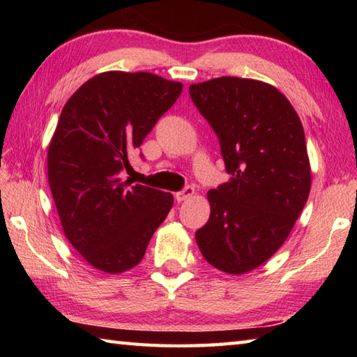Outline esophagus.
<instances>
[{"mask_svg": "<svg viewBox=\"0 0 357 357\" xmlns=\"http://www.w3.org/2000/svg\"><path fill=\"white\" fill-rule=\"evenodd\" d=\"M193 193H195V189H193L192 185H185L183 190L174 193V198H176L178 202H184V200H187V198H190Z\"/></svg>", "mask_w": 357, "mask_h": 357, "instance_id": "esophagus-1", "label": "esophagus"}]
</instances>
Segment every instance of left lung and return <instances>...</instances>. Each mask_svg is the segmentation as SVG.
Wrapping results in <instances>:
<instances>
[{
    "label": "left lung",
    "instance_id": "8db88e82",
    "mask_svg": "<svg viewBox=\"0 0 357 357\" xmlns=\"http://www.w3.org/2000/svg\"><path fill=\"white\" fill-rule=\"evenodd\" d=\"M190 99L215 132L228 183L208 192L211 215L195 239L204 259L243 274L285 243L310 192L301 119L279 89L220 77L190 84Z\"/></svg>",
    "mask_w": 357,
    "mask_h": 357
}]
</instances>
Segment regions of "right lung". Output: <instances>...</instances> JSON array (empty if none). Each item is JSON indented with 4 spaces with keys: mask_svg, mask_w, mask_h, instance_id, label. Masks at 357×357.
<instances>
[{
    "mask_svg": "<svg viewBox=\"0 0 357 357\" xmlns=\"http://www.w3.org/2000/svg\"><path fill=\"white\" fill-rule=\"evenodd\" d=\"M181 91V83L149 72L113 70L82 84L63 108L48 146V184L66 238L94 268H134L170 213L172 193L121 174Z\"/></svg>",
    "mask_w": 357,
    "mask_h": 357,
    "instance_id": "obj_1",
    "label": "right lung"
}]
</instances>
